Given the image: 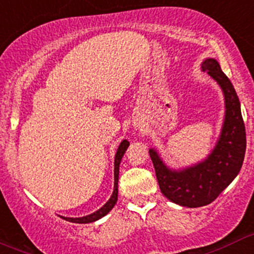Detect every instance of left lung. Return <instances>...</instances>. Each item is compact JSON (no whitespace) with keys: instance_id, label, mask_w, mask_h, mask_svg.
Returning <instances> with one entry per match:
<instances>
[{"instance_id":"left-lung-1","label":"left lung","mask_w":254,"mask_h":254,"mask_svg":"<svg viewBox=\"0 0 254 254\" xmlns=\"http://www.w3.org/2000/svg\"><path fill=\"white\" fill-rule=\"evenodd\" d=\"M202 70L218 82L225 94V124L215 149L205 162L182 172L168 169L155 150L149 149L160 191L170 201L188 207L211 204L240 173L246 153L245 122L230 79L215 59L205 60Z\"/></svg>"}]
</instances>
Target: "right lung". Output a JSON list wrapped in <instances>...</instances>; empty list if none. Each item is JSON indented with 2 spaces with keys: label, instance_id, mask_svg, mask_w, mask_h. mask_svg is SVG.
<instances>
[{
  "label": "right lung",
  "instance_id": "add662e5",
  "mask_svg": "<svg viewBox=\"0 0 254 254\" xmlns=\"http://www.w3.org/2000/svg\"><path fill=\"white\" fill-rule=\"evenodd\" d=\"M129 145V142L128 140H122V143L120 144L119 149H117L116 157H115V188H114V194H112L111 199L104 205L100 210H97L96 212L91 213L89 216H84V217L79 218H70V217H62L64 220L69 221V222H75V223H89L94 222V221L99 220V218L104 217L106 213H109L112 210V207L115 206V204L117 202V194H119V172H120V163H121L122 157H124L125 152Z\"/></svg>",
  "mask_w": 254,
  "mask_h": 254
}]
</instances>
